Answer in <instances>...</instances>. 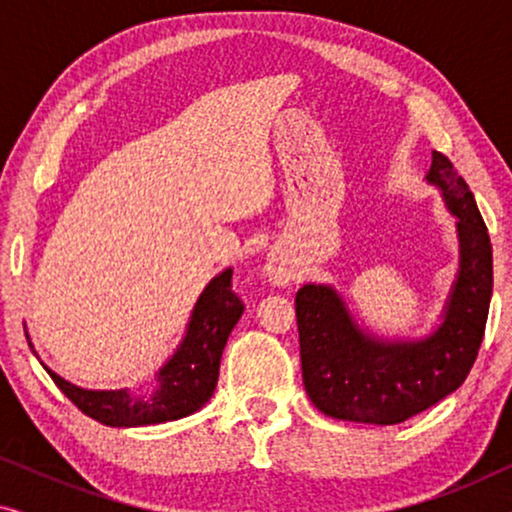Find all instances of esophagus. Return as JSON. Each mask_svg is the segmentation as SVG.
<instances>
[{"instance_id": "34e87169", "label": "esophagus", "mask_w": 512, "mask_h": 512, "mask_svg": "<svg viewBox=\"0 0 512 512\" xmlns=\"http://www.w3.org/2000/svg\"><path fill=\"white\" fill-rule=\"evenodd\" d=\"M265 277L272 286H286L293 277V265L284 251H272L268 263H265Z\"/></svg>"}]
</instances>
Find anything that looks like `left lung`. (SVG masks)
Returning <instances> with one entry per match:
<instances>
[{
    "label": "left lung",
    "mask_w": 512,
    "mask_h": 512,
    "mask_svg": "<svg viewBox=\"0 0 512 512\" xmlns=\"http://www.w3.org/2000/svg\"><path fill=\"white\" fill-rule=\"evenodd\" d=\"M426 181L457 219L459 272L443 321L422 340H382L363 331L328 284L296 293L305 391L324 415L361 424H401L457 391L471 373L492 300V242L466 181L433 151Z\"/></svg>",
    "instance_id": "8db88e82"
}]
</instances>
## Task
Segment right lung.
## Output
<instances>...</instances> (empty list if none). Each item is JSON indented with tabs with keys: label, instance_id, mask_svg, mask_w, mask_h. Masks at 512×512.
<instances>
[{
	"label": "right lung",
	"instance_id": "add662e5",
	"mask_svg": "<svg viewBox=\"0 0 512 512\" xmlns=\"http://www.w3.org/2000/svg\"><path fill=\"white\" fill-rule=\"evenodd\" d=\"M244 312L233 291V270H223L200 293L191 312L184 340L163 368L139 389H81L48 375L83 415L107 426L163 424L198 412L216 389L221 354L228 335Z\"/></svg>",
	"mask_w": 512,
	"mask_h": 512
}]
</instances>
